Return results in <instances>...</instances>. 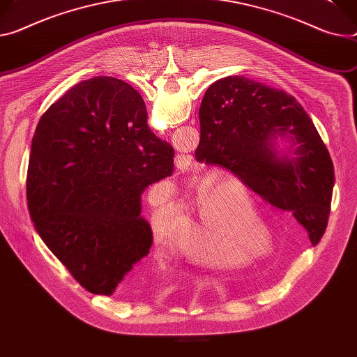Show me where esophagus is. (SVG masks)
<instances>
[{
    "label": "esophagus",
    "mask_w": 357,
    "mask_h": 357,
    "mask_svg": "<svg viewBox=\"0 0 357 357\" xmlns=\"http://www.w3.org/2000/svg\"><path fill=\"white\" fill-rule=\"evenodd\" d=\"M192 164H193L192 156L185 155V153L178 155V156H176V159H175V165H176V168H178L179 171H182V172H188V171L192 168Z\"/></svg>",
    "instance_id": "1"
}]
</instances>
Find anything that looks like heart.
I'll use <instances>...</instances> for the list:
<instances>
[{"label": "heart", "mask_w": 357, "mask_h": 357, "mask_svg": "<svg viewBox=\"0 0 357 357\" xmlns=\"http://www.w3.org/2000/svg\"><path fill=\"white\" fill-rule=\"evenodd\" d=\"M239 183L232 179L209 182L197 186L195 201L201 212V228L197 229L195 245L189 239L186 250L197 261L206 264H242L246 256L222 259L229 248H245V239L252 229L264 232L259 223H242L228 213L229 199L234 198V189ZM190 228V220L182 205L167 204L152 212V229L158 245L167 252H178L183 248L182 241Z\"/></svg>", "instance_id": "heart-1"}]
</instances>
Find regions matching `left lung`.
I'll return each mask as SVG.
<instances>
[{
	"label": "left lung",
	"instance_id": "obj_1",
	"mask_svg": "<svg viewBox=\"0 0 357 357\" xmlns=\"http://www.w3.org/2000/svg\"><path fill=\"white\" fill-rule=\"evenodd\" d=\"M198 162L232 172L272 206L294 212L319 242L328 226L333 162L303 107L282 89L245 77L213 82L199 108ZM287 137L280 155L274 145Z\"/></svg>",
	"mask_w": 357,
	"mask_h": 357
}]
</instances>
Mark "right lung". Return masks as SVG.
I'll return each mask as SVG.
<instances>
[{
  "label": "right lung",
  "instance_id": "right-lung-1",
  "mask_svg": "<svg viewBox=\"0 0 357 357\" xmlns=\"http://www.w3.org/2000/svg\"><path fill=\"white\" fill-rule=\"evenodd\" d=\"M174 148L148 126L131 85L95 77L41 116L31 144L26 201L34 228L74 279L109 296L149 253L141 195L174 172Z\"/></svg>",
  "mask_w": 357,
  "mask_h": 357
}]
</instances>
